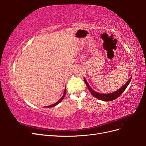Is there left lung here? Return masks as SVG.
I'll list each match as a JSON object with an SVG mask.
<instances>
[{
  "instance_id": "1",
  "label": "left lung",
  "mask_w": 146,
  "mask_h": 146,
  "mask_svg": "<svg viewBox=\"0 0 146 146\" xmlns=\"http://www.w3.org/2000/svg\"><path fill=\"white\" fill-rule=\"evenodd\" d=\"M131 80V77L129 79V80L124 85L122 86L121 88H119L118 90H117L116 91L111 92V93L102 94V93H99V92L95 91L94 90H92V88L89 85V83H88V82L86 81V78L84 77V80H85L86 85L88 89H89L91 93L98 99L103 100V101H107V102L113 100L114 99H116V98H117L119 96H121L122 94V92L125 91V90L126 89L127 87L128 86V85H129V83H130Z\"/></svg>"
}]
</instances>
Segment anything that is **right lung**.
I'll return each instance as SVG.
<instances>
[{
	"mask_svg": "<svg viewBox=\"0 0 146 146\" xmlns=\"http://www.w3.org/2000/svg\"><path fill=\"white\" fill-rule=\"evenodd\" d=\"M65 95H66V88L64 89V93H63V96L61 97V99L58 100V101H57L56 103H55L54 104H52V105H49V106H47V107H46V108H50V107H55V106H56V105H58L59 103H60L61 102V101L64 98V97H65Z\"/></svg>",
	"mask_w": 146,
	"mask_h": 146,
	"instance_id": "right-lung-1",
	"label": "right lung"
}]
</instances>
